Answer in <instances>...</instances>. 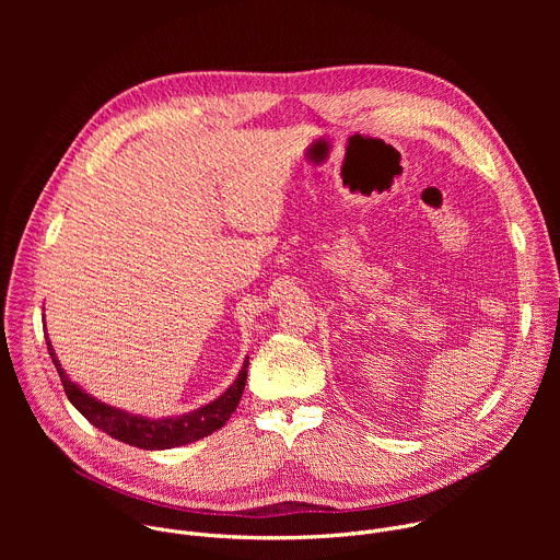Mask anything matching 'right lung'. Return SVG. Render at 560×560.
<instances>
[{"label":"right lung","mask_w":560,"mask_h":560,"mask_svg":"<svg viewBox=\"0 0 560 560\" xmlns=\"http://www.w3.org/2000/svg\"><path fill=\"white\" fill-rule=\"evenodd\" d=\"M46 346H48V354L59 372L61 385L68 394V401L79 410L89 423H93L97 430L106 432L108 436L141 447V450H171V447H179V445H188L195 443L212 432H217L219 428L225 425V421L232 417V412L236 410L238 401H242V394L246 387V378H248V359L244 361L242 370H238L236 378L232 381V385L219 394L214 401L179 415V417H162V419H150L143 415H132L128 410L108 406L100 398H95L93 394H89L82 385L74 383L66 370L61 368L52 343L46 335Z\"/></svg>","instance_id":"right-lung-1"}]
</instances>
